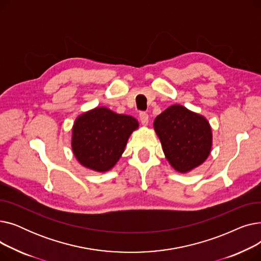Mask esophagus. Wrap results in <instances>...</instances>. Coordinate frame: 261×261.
<instances>
[{
  "label": "esophagus",
  "mask_w": 261,
  "mask_h": 261,
  "mask_svg": "<svg viewBox=\"0 0 261 261\" xmlns=\"http://www.w3.org/2000/svg\"><path fill=\"white\" fill-rule=\"evenodd\" d=\"M140 120H141V122L143 123L144 126H147L148 122H149V116H148V114H147L146 112H141V113H140Z\"/></svg>",
  "instance_id": "34e87169"
}]
</instances>
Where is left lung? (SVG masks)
Wrapping results in <instances>:
<instances>
[{
    "label": "left lung",
    "mask_w": 261,
    "mask_h": 261,
    "mask_svg": "<svg viewBox=\"0 0 261 261\" xmlns=\"http://www.w3.org/2000/svg\"><path fill=\"white\" fill-rule=\"evenodd\" d=\"M153 128L172 168L187 173L208 158L213 132L208 120L181 105H172L158 115Z\"/></svg>",
    "instance_id": "8db88e82"
}]
</instances>
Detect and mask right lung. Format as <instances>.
<instances>
[{
    "instance_id": "right-lung-1",
    "label": "right lung",
    "mask_w": 261,
    "mask_h": 261,
    "mask_svg": "<svg viewBox=\"0 0 261 261\" xmlns=\"http://www.w3.org/2000/svg\"><path fill=\"white\" fill-rule=\"evenodd\" d=\"M139 121L117 114L106 107H96L80 114L72 128L71 146L82 166L97 172L111 170L125 151Z\"/></svg>"
}]
</instances>
